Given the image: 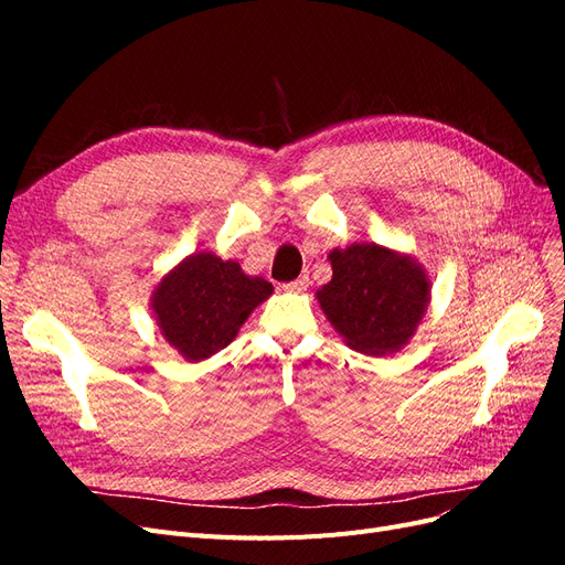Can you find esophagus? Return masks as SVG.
Listing matches in <instances>:
<instances>
[{
    "label": "esophagus",
    "mask_w": 565,
    "mask_h": 565,
    "mask_svg": "<svg viewBox=\"0 0 565 565\" xmlns=\"http://www.w3.org/2000/svg\"><path fill=\"white\" fill-rule=\"evenodd\" d=\"M306 287H309V276H301V278H297V280L285 285L287 292H297V295H299V292H306Z\"/></svg>",
    "instance_id": "obj_1"
}]
</instances>
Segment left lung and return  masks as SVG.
I'll return each instance as SVG.
<instances>
[{
  "mask_svg": "<svg viewBox=\"0 0 565 565\" xmlns=\"http://www.w3.org/2000/svg\"><path fill=\"white\" fill-rule=\"evenodd\" d=\"M328 259L332 280L316 299L344 344L365 355L405 349L431 301L426 268L415 256L377 243L337 247Z\"/></svg>",
  "mask_w": 565,
  "mask_h": 565,
  "instance_id": "left-lung-1",
  "label": "left lung"
}]
</instances>
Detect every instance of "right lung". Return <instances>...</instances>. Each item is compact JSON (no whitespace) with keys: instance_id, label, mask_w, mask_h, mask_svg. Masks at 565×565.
<instances>
[{"instance_id":"add662e5","label":"right lung","mask_w":565,"mask_h":565,"mask_svg":"<svg viewBox=\"0 0 565 565\" xmlns=\"http://www.w3.org/2000/svg\"><path fill=\"white\" fill-rule=\"evenodd\" d=\"M270 295L273 285L247 276L237 262L193 252L152 289L150 313L169 347L188 363H200L226 349Z\"/></svg>"}]
</instances>
